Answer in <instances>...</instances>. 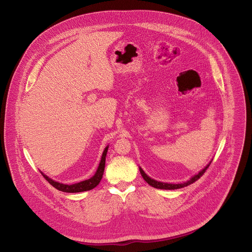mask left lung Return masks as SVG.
<instances>
[{
    "label": "left lung",
    "mask_w": 252,
    "mask_h": 252,
    "mask_svg": "<svg viewBox=\"0 0 252 252\" xmlns=\"http://www.w3.org/2000/svg\"><path fill=\"white\" fill-rule=\"evenodd\" d=\"M210 165H211V162H210V164H209L206 168H204L198 175L194 176L192 179H190V180H188V181H186V182H183V183H180V184H171V183H165V182H160V181H156V180H152V179H150L148 176L145 175V173L142 170V168H140V172H141L142 177L144 178V180H145L150 186H152V187H154V188H158V189H166V190L169 189V190H172V189H179V188L185 187V186H187V185H189V184L195 182L196 180H199V179L206 173V171L208 170V168L210 167Z\"/></svg>",
    "instance_id": "8db88e82"
}]
</instances>
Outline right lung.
I'll list each match as a JSON object with an SVG mask.
<instances>
[{"mask_svg": "<svg viewBox=\"0 0 252 252\" xmlns=\"http://www.w3.org/2000/svg\"><path fill=\"white\" fill-rule=\"evenodd\" d=\"M107 151H108V146L105 148L103 155H102V159L100 162V165L98 167V170L96 172V174L89 180H83L74 184H62L59 182H56L54 180H50L48 177H46L45 175L41 174L42 177L47 180L53 187H55L56 189L63 191V192H68V193H76V192H83V191H88L91 190L93 188H95L102 180L103 175H104V171H105V163H106V156H107Z\"/></svg>", "mask_w": 252, "mask_h": 252, "instance_id": "1", "label": "right lung"}]
</instances>
